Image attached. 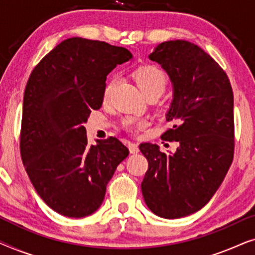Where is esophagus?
Here are the masks:
<instances>
[{
	"mask_svg": "<svg viewBox=\"0 0 255 255\" xmlns=\"http://www.w3.org/2000/svg\"><path fill=\"white\" fill-rule=\"evenodd\" d=\"M128 149H130V153H132V154H137L139 152L138 145L134 144V142H128Z\"/></svg>",
	"mask_w": 255,
	"mask_h": 255,
	"instance_id": "1",
	"label": "esophagus"
}]
</instances>
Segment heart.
I'll use <instances>...</instances> for the list:
<instances>
[{
	"mask_svg": "<svg viewBox=\"0 0 255 255\" xmlns=\"http://www.w3.org/2000/svg\"><path fill=\"white\" fill-rule=\"evenodd\" d=\"M134 79L137 81L138 86L144 92L145 95L152 93H160L162 94L165 92L167 86V79L165 73L161 69L155 67L152 65H146L139 67L137 71L134 72ZM117 83V76L114 75L109 79L107 82L106 87H104L103 92V99L108 100L111 95L115 86Z\"/></svg>",
	"mask_w": 255,
	"mask_h": 255,
	"instance_id": "obj_1",
	"label": "heart"
}]
</instances>
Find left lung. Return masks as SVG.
Returning <instances> with one entry per match:
<instances>
[{
  "mask_svg": "<svg viewBox=\"0 0 255 255\" xmlns=\"http://www.w3.org/2000/svg\"><path fill=\"white\" fill-rule=\"evenodd\" d=\"M168 74L173 100L161 137L179 141L172 153L144 142L148 161L141 182L146 205L166 219L201 210L224 180L233 160V93L228 75L210 55L190 41H163L148 55Z\"/></svg>",
  "mask_w": 255,
  "mask_h": 255,
  "instance_id": "1",
  "label": "left lung"
}]
</instances>
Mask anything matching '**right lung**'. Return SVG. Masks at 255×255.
Segmentation results:
<instances>
[{"instance_id":"right-lung-1","label":"right lung","mask_w":255,"mask_h":255,"mask_svg":"<svg viewBox=\"0 0 255 255\" xmlns=\"http://www.w3.org/2000/svg\"><path fill=\"white\" fill-rule=\"evenodd\" d=\"M132 59L106 41L68 38L31 73L23 99L20 155L45 203L66 217L101 207L107 184L128 149L117 138L88 145L85 124L100 109L107 75Z\"/></svg>"}]
</instances>
